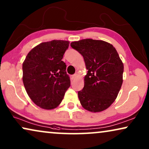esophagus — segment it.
<instances>
[{
	"label": "esophagus",
	"mask_w": 149,
	"mask_h": 149,
	"mask_svg": "<svg viewBox=\"0 0 149 149\" xmlns=\"http://www.w3.org/2000/svg\"><path fill=\"white\" fill-rule=\"evenodd\" d=\"M77 77V74H74L73 75H72V77H71V79H72V80H73V79H74Z\"/></svg>",
	"instance_id": "34e87169"
}]
</instances>
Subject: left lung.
Segmentation results:
<instances>
[{"instance_id": "8db88e82", "label": "left lung", "mask_w": 149, "mask_h": 149, "mask_svg": "<svg viewBox=\"0 0 149 149\" xmlns=\"http://www.w3.org/2000/svg\"><path fill=\"white\" fill-rule=\"evenodd\" d=\"M82 55L88 70L82 90L78 91L82 107L96 113L114 102L123 83V64L115 48L100 40L83 39L70 43Z\"/></svg>"}]
</instances>
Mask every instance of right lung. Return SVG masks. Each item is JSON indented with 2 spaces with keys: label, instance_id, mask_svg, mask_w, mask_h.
<instances>
[{
  "label": "right lung",
  "instance_id": "1",
  "mask_svg": "<svg viewBox=\"0 0 149 149\" xmlns=\"http://www.w3.org/2000/svg\"><path fill=\"white\" fill-rule=\"evenodd\" d=\"M69 43L61 40L42 42L28 53L22 65L26 92L42 109L58 107L70 86L66 65L62 60Z\"/></svg>",
  "mask_w": 149,
  "mask_h": 149
}]
</instances>
